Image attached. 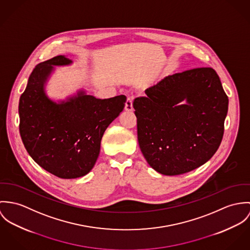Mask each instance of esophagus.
Masks as SVG:
<instances>
[{
    "mask_svg": "<svg viewBox=\"0 0 250 250\" xmlns=\"http://www.w3.org/2000/svg\"><path fill=\"white\" fill-rule=\"evenodd\" d=\"M132 103H133V97L127 96V99H126V102H125V109L126 111H131L133 109Z\"/></svg>",
    "mask_w": 250,
    "mask_h": 250,
    "instance_id": "obj_1",
    "label": "esophagus"
}]
</instances>
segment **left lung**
I'll return each mask as SVG.
<instances>
[{"instance_id":"1","label":"left lung","mask_w":250,"mask_h":250,"mask_svg":"<svg viewBox=\"0 0 250 250\" xmlns=\"http://www.w3.org/2000/svg\"><path fill=\"white\" fill-rule=\"evenodd\" d=\"M136 98L141 151L156 171L178 175L203 165L218 150L228 97L217 72L194 68L167 76ZM183 100L186 105H179Z\"/></svg>"}]
</instances>
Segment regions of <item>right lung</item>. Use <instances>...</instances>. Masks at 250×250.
Returning a JSON list of instances; mask_svg holds the SVG:
<instances>
[{"instance_id":"add662e5","label":"right lung","mask_w":250,"mask_h":250,"mask_svg":"<svg viewBox=\"0 0 250 250\" xmlns=\"http://www.w3.org/2000/svg\"><path fill=\"white\" fill-rule=\"evenodd\" d=\"M72 61L57 56L35 66L19 101V131L30 157L59 178L83 176L95 165L107 126L125 107L126 97L100 100L83 92L56 104L44 92L53 65Z\"/></svg>"}]
</instances>
